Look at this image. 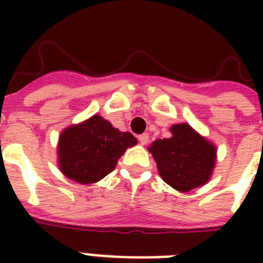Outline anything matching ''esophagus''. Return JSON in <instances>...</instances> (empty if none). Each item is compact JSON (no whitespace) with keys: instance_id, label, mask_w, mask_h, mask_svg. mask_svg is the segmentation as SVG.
Returning <instances> with one entry per match:
<instances>
[{"instance_id":"1","label":"esophagus","mask_w":263,"mask_h":263,"mask_svg":"<svg viewBox=\"0 0 263 263\" xmlns=\"http://www.w3.org/2000/svg\"><path fill=\"white\" fill-rule=\"evenodd\" d=\"M138 140H139L140 144H147L148 143V134H142V135H139V138H138Z\"/></svg>"}]
</instances>
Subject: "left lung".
<instances>
[{"instance_id":"1","label":"left lung","mask_w":263,"mask_h":263,"mask_svg":"<svg viewBox=\"0 0 263 263\" xmlns=\"http://www.w3.org/2000/svg\"><path fill=\"white\" fill-rule=\"evenodd\" d=\"M172 136L158 139L148 147L165 183L187 192L209 180L216 164V147L188 124H176Z\"/></svg>"}]
</instances>
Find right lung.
Wrapping results in <instances>:
<instances>
[{"label":"right lung","mask_w":263,"mask_h":263,"mask_svg":"<svg viewBox=\"0 0 263 263\" xmlns=\"http://www.w3.org/2000/svg\"><path fill=\"white\" fill-rule=\"evenodd\" d=\"M135 136L121 132L101 116L67 128L60 136V168L64 175L80 184L97 183L116 168Z\"/></svg>","instance_id":"add662e5"}]
</instances>
